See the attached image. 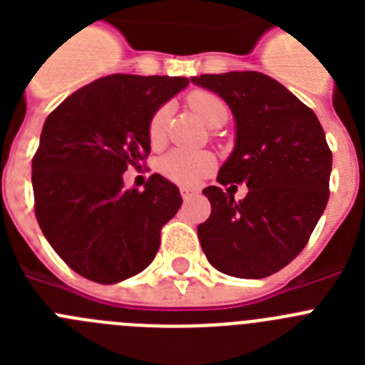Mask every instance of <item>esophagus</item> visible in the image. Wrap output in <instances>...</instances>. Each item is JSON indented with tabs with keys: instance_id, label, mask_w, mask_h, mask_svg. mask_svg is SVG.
Masks as SVG:
<instances>
[{
	"instance_id": "esophagus-1",
	"label": "esophagus",
	"mask_w": 365,
	"mask_h": 365,
	"mask_svg": "<svg viewBox=\"0 0 365 365\" xmlns=\"http://www.w3.org/2000/svg\"><path fill=\"white\" fill-rule=\"evenodd\" d=\"M197 193H199L197 190L192 188V186H180V195H182V199H185V201H188V199L195 197Z\"/></svg>"
}]
</instances>
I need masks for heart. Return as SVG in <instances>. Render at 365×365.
<instances>
[{"label": "heart", "instance_id": "heart-1", "mask_svg": "<svg viewBox=\"0 0 365 365\" xmlns=\"http://www.w3.org/2000/svg\"><path fill=\"white\" fill-rule=\"evenodd\" d=\"M188 106L208 128L222 125L228 117L227 104L210 91L190 93ZM168 117H170V106H163L153 113L148 130L151 143H159L163 138ZM212 168H214V157L206 151H172L160 160V170L164 175L177 182H193L199 177L206 175Z\"/></svg>", "mask_w": 365, "mask_h": 365}]
</instances>
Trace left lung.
Segmentation results:
<instances>
[{
    "mask_svg": "<svg viewBox=\"0 0 365 365\" xmlns=\"http://www.w3.org/2000/svg\"><path fill=\"white\" fill-rule=\"evenodd\" d=\"M221 96L234 115V150L219 168L221 185L245 184L235 202L219 186L202 190L210 217L197 227L212 267L234 278L259 279L303 250L329 201L333 155L312 109L256 71L192 76Z\"/></svg>",
    "mask_w": 365,
    "mask_h": 365,
    "instance_id": "left-lung-1",
    "label": "left lung"
}]
</instances>
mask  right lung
<instances>
[{
	"label": "right lung",
	"instance_id": "obj_1",
	"mask_svg": "<svg viewBox=\"0 0 365 365\" xmlns=\"http://www.w3.org/2000/svg\"><path fill=\"white\" fill-rule=\"evenodd\" d=\"M188 83L185 76L111 74L74 91L45 120L32 159L36 219L83 278L118 283L153 261L160 228L182 197L159 173L144 192L125 188L122 175L150 155L153 113Z\"/></svg>",
	"mask_w": 365,
	"mask_h": 365
}]
</instances>
